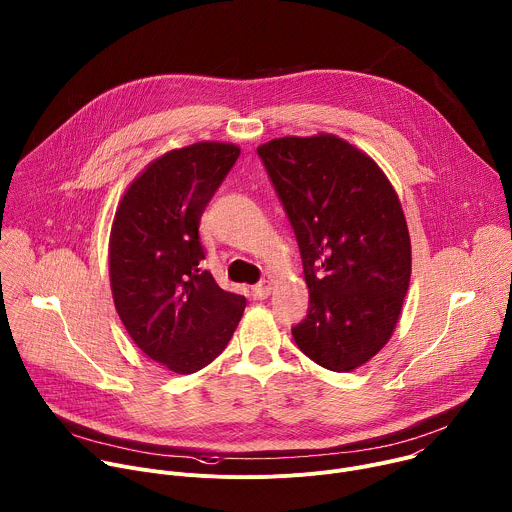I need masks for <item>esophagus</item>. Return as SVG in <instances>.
Wrapping results in <instances>:
<instances>
[{
  "mask_svg": "<svg viewBox=\"0 0 512 512\" xmlns=\"http://www.w3.org/2000/svg\"><path fill=\"white\" fill-rule=\"evenodd\" d=\"M273 285H275V279H273V277H265L263 281H259L257 285H253V296L259 298V300H265V298L271 294Z\"/></svg>",
  "mask_w": 512,
  "mask_h": 512,
  "instance_id": "34e87169",
  "label": "esophagus"
}]
</instances>
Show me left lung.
Here are the masks:
<instances>
[{"label":"left lung","mask_w":512,"mask_h":512,"mask_svg":"<svg viewBox=\"0 0 512 512\" xmlns=\"http://www.w3.org/2000/svg\"><path fill=\"white\" fill-rule=\"evenodd\" d=\"M294 227L310 310L291 328L320 367L348 373L393 336L411 277L399 196L377 162L334 133L257 148Z\"/></svg>","instance_id":"obj_1"}]
</instances>
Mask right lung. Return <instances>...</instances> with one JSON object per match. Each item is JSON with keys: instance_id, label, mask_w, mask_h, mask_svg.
Listing matches in <instances>:
<instances>
[{"instance_id": "right-lung-1", "label": "right lung", "mask_w": 512, "mask_h": 512, "mask_svg": "<svg viewBox=\"0 0 512 512\" xmlns=\"http://www.w3.org/2000/svg\"><path fill=\"white\" fill-rule=\"evenodd\" d=\"M241 148L198 141L156 158L121 196L111 237L115 310L137 348L176 375L221 354L247 300L200 269V216Z\"/></svg>"}]
</instances>
